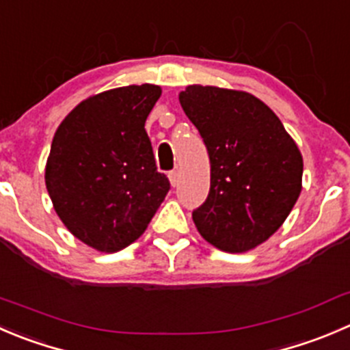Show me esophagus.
Returning a JSON list of instances; mask_svg holds the SVG:
<instances>
[{
  "label": "esophagus",
  "mask_w": 350,
  "mask_h": 350,
  "mask_svg": "<svg viewBox=\"0 0 350 350\" xmlns=\"http://www.w3.org/2000/svg\"><path fill=\"white\" fill-rule=\"evenodd\" d=\"M179 178H181V176H179V171H171V172H169V181H171L172 186H178L179 185Z\"/></svg>",
  "instance_id": "34e87169"
}]
</instances>
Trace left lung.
Masks as SVG:
<instances>
[{
    "instance_id": "obj_1",
    "label": "left lung",
    "mask_w": 350,
    "mask_h": 350,
    "mask_svg": "<svg viewBox=\"0 0 350 350\" xmlns=\"http://www.w3.org/2000/svg\"><path fill=\"white\" fill-rule=\"evenodd\" d=\"M179 103L210 159L208 196L193 210L198 232L227 253L265 243L303 188L296 142L275 113L247 92L189 85Z\"/></svg>"
}]
</instances>
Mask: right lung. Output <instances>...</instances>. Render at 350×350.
I'll return each mask as SVG.
<instances>
[{
    "mask_svg": "<svg viewBox=\"0 0 350 350\" xmlns=\"http://www.w3.org/2000/svg\"><path fill=\"white\" fill-rule=\"evenodd\" d=\"M159 85H128L81 100L57 126L46 188L61 222L103 253L130 246L167 195L145 121Z\"/></svg>",
    "mask_w": 350,
    "mask_h": 350,
    "instance_id": "right-lung-1",
    "label": "right lung"
}]
</instances>
